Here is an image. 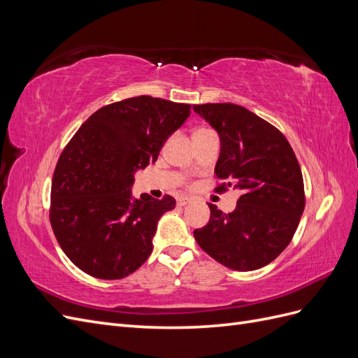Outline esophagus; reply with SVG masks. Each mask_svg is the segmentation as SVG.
Returning a JSON list of instances; mask_svg holds the SVG:
<instances>
[{
	"label": "esophagus",
	"mask_w": 358,
	"mask_h": 358,
	"mask_svg": "<svg viewBox=\"0 0 358 358\" xmlns=\"http://www.w3.org/2000/svg\"><path fill=\"white\" fill-rule=\"evenodd\" d=\"M192 200L191 199H188V197H179L178 199V204L179 206H187V204H189Z\"/></svg>",
	"instance_id": "obj_1"
}]
</instances>
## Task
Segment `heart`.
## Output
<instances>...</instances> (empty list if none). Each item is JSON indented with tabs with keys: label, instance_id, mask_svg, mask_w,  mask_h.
I'll use <instances>...</instances> for the list:
<instances>
[{
	"label": "heart",
	"instance_id": "heart-1",
	"mask_svg": "<svg viewBox=\"0 0 358 358\" xmlns=\"http://www.w3.org/2000/svg\"><path fill=\"white\" fill-rule=\"evenodd\" d=\"M199 129H201V128H199Z\"/></svg>",
	"mask_w": 358,
	"mask_h": 358
}]
</instances>
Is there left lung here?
Returning <instances> with one entry per match:
<instances>
[{"mask_svg":"<svg viewBox=\"0 0 358 358\" xmlns=\"http://www.w3.org/2000/svg\"><path fill=\"white\" fill-rule=\"evenodd\" d=\"M221 138L216 192L237 188L242 196L231 213L209 203L210 220L194 237L222 266L249 272L284 251L305 210L300 164L276 127L233 103L194 106Z\"/></svg>","mask_w":358,"mask_h":358,"instance_id":"obj_1","label":"left lung"}]
</instances>
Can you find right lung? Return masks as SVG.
I'll list each match as a JSON object with an SVG mask.
<instances>
[{
    "mask_svg": "<svg viewBox=\"0 0 358 358\" xmlns=\"http://www.w3.org/2000/svg\"><path fill=\"white\" fill-rule=\"evenodd\" d=\"M189 110L191 104L149 95L116 101L92 113L64 148L52 179L50 225L85 273L121 279L152 252L158 220L176 200H133L134 173L157 161Z\"/></svg>",
    "mask_w": 358,
    "mask_h": 358,
    "instance_id": "right-lung-1",
    "label": "right lung"
}]
</instances>
